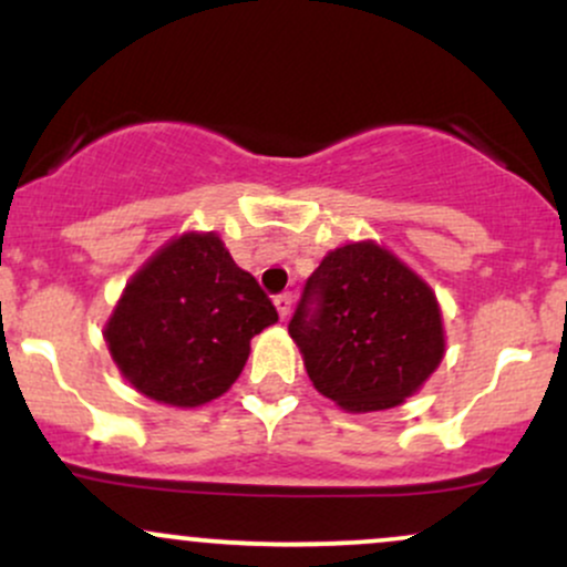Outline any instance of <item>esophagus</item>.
I'll return each instance as SVG.
<instances>
[{"label":"esophagus","instance_id":"obj_1","mask_svg":"<svg viewBox=\"0 0 567 567\" xmlns=\"http://www.w3.org/2000/svg\"><path fill=\"white\" fill-rule=\"evenodd\" d=\"M275 306H277L279 317H288L290 306H292V292H279V296H275Z\"/></svg>","mask_w":567,"mask_h":567}]
</instances>
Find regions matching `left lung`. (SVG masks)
<instances>
[{
	"label": "left lung",
	"mask_w": 567,
	"mask_h": 567,
	"mask_svg": "<svg viewBox=\"0 0 567 567\" xmlns=\"http://www.w3.org/2000/svg\"><path fill=\"white\" fill-rule=\"evenodd\" d=\"M288 330L317 392L354 413L400 405L445 351L434 292L373 243L322 258Z\"/></svg>",
	"instance_id": "1"
}]
</instances>
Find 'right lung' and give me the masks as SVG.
<instances>
[{"label":"right lung","mask_w":567,"mask_h":567,"mask_svg":"<svg viewBox=\"0 0 567 567\" xmlns=\"http://www.w3.org/2000/svg\"><path fill=\"white\" fill-rule=\"evenodd\" d=\"M277 309L216 234H184L130 279L106 324L125 379L152 400L197 408L243 373Z\"/></svg>","instance_id":"right-lung-1"}]
</instances>
